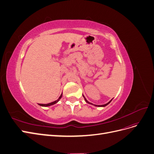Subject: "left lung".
<instances>
[{"mask_svg":"<svg viewBox=\"0 0 154 154\" xmlns=\"http://www.w3.org/2000/svg\"><path fill=\"white\" fill-rule=\"evenodd\" d=\"M83 97H84V99H85V101H86V103H88V104H91V105H94V106H99V107H104V106H106L107 105H109L110 103V102H111V101L112 100V99L110 101H109L108 102V103H106V104H104V105H94V104H92V103H90V102L89 101H88L87 100V99L85 98V97L84 96H83Z\"/></svg>","mask_w":154,"mask_h":154,"instance_id":"obj_1","label":"left lung"}]
</instances>
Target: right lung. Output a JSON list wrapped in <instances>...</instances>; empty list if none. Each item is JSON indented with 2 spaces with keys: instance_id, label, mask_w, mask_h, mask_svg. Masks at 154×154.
<instances>
[{
  "instance_id": "right-lung-1",
  "label": "right lung",
  "mask_w": 154,
  "mask_h": 154,
  "mask_svg": "<svg viewBox=\"0 0 154 154\" xmlns=\"http://www.w3.org/2000/svg\"><path fill=\"white\" fill-rule=\"evenodd\" d=\"M62 93L61 94V95H60V96L58 97V99L57 100H56V101H53V102H51V103H47V104H38L40 106H51V105H54V104H56L57 103H58V102L59 101V100L62 98Z\"/></svg>"
}]
</instances>
